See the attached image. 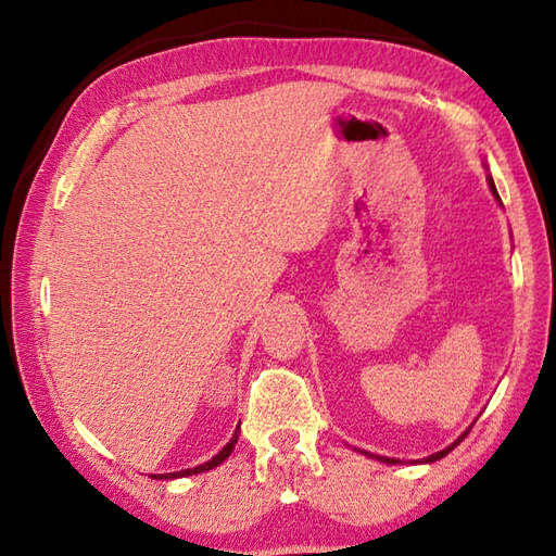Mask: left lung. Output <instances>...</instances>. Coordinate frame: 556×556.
<instances>
[{"instance_id": "obj_1", "label": "left lung", "mask_w": 556, "mask_h": 556, "mask_svg": "<svg viewBox=\"0 0 556 556\" xmlns=\"http://www.w3.org/2000/svg\"><path fill=\"white\" fill-rule=\"evenodd\" d=\"M488 181H490V188H492V195L500 200V193H497V188H494V181H492V176H490V179H488ZM468 432H470V428H468V430H466L464 434H460V437H458V440H456V442H454L452 446H446V448H442V452H437V454L428 456V458H425V460H428V464H432V460H437V458H442V456H446V454H448V452H452V448H454V446H456V444H458L460 440H466V434H468ZM375 458H377V460H384V464H399V460H394V458H387V456H375Z\"/></svg>"}]
</instances>
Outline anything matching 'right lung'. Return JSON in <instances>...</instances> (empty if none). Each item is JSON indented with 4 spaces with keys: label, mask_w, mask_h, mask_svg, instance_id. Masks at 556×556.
I'll return each mask as SVG.
<instances>
[{
    "label": "right lung",
    "mask_w": 556,
    "mask_h": 556,
    "mask_svg": "<svg viewBox=\"0 0 556 556\" xmlns=\"http://www.w3.org/2000/svg\"><path fill=\"white\" fill-rule=\"evenodd\" d=\"M239 442V428H236V432H233V437L229 440V444L222 448V452L217 454V456H212L207 464H200V466H195V468H186V470H176V473H162V476H152V478H164V480H169V478H186V476H195V473H205V470H212L215 466H219L224 458H229V454L233 452V444Z\"/></svg>",
    "instance_id": "add662e5"
}]
</instances>
